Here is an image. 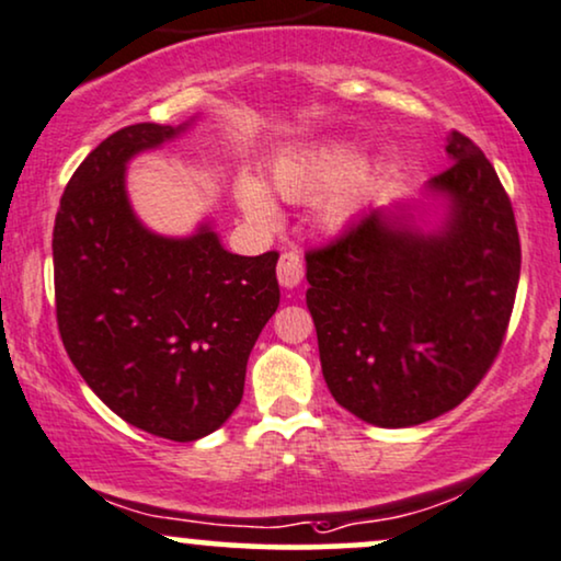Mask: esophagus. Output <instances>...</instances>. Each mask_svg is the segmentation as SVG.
<instances>
[{
	"label": "esophagus",
	"mask_w": 561,
	"mask_h": 561,
	"mask_svg": "<svg viewBox=\"0 0 561 561\" xmlns=\"http://www.w3.org/2000/svg\"><path fill=\"white\" fill-rule=\"evenodd\" d=\"M304 278V260L299 252H283L278 260V280L283 288H296Z\"/></svg>",
	"instance_id": "1"
}]
</instances>
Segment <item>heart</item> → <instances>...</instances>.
<instances>
[{"mask_svg": "<svg viewBox=\"0 0 561 561\" xmlns=\"http://www.w3.org/2000/svg\"><path fill=\"white\" fill-rule=\"evenodd\" d=\"M358 153L348 145H322V148H307V150H288V153L278 156L270 165V182L273 190L280 197L294 199H309L328 190L330 184L343 183L335 186L333 195L328 197L322 213L328 224H341L354 210L358 195H362V176L356 174ZM237 199L239 207L244 210L249 220L260 226L275 224L278 218V207H275L273 197L267 190L254 179L241 176L237 184Z\"/></svg>", "mask_w": 561, "mask_h": 561, "instance_id": "b5f03b06", "label": "heart"}]
</instances>
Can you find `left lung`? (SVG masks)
<instances>
[{
    "instance_id": "8db88e82",
    "label": "left lung",
    "mask_w": 561,
    "mask_h": 561,
    "mask_svg": "<svg viewBox=\"0 0 561 561\" xmlns=\"http://www.w3.org/2000/svg\"><path fill=\"white\" fill-rule=\"evenodd\" d=\"M428 192L442 231L369 210L307 252V307L333 398L366 424L416 426L460 405L500 354L520 280L513 203L481 148L447 137Z\"/></svg>"
}]
</instances>
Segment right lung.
Returning <instances> with one entry per match:
<instances>
[{"label":"right lung","mask_w":561,"mask_h":561,"mask_svg":"<svg viewBox=\"0 0 561 561\" xmlns=\"http://www.w3.org/2000/svg\"><path fill=\"white\" fill-rule=\"evenodd\" d=\"M129 124L90 150L54 220V296L67 356L116 416L171 442L216 432L280 304L278 252L241 257L203 226L150 233L124 190L127 161L182 133Z\"/></svg>","instance_id":"add662e5"}]
</instances>
